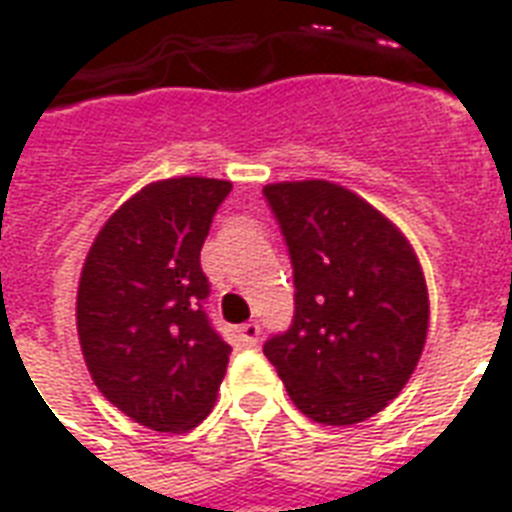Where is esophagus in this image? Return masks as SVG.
<instances>
[{
    "mask_svg": "<svg viewBox=\"0 0 512 512\" xmlns=\"http://www.w3.org/2000/svg\"><path fill=\"white\" fill-rule=\"evenodd\" d=\"M239 339H242V344H247V347H255L257 339H260V323L257 321H249L244 323V326H239Z\"/></svg>",
    "mask_w": 512,
    "mask_h": 512,
    "instance_id": "1",
    "label": "esophagus"
}]
</instances>
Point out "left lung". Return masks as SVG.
I'll list each match as a JSON object with an SVG mask.
<instances>
[{
  "mask_svg": "<svg viewBox=\"0 0 512 512\" xmlns=\"http://www.w3.org/2000/svg\"><path fill=\"white\" fill-rule=\"evenodd\" d=\"M294 268V318L263 352L299 413L326 426L368 421L413 376L429 292L392 220L339 184L263 189Z\"/></svg>",
  "mask_w": 512,
  "mask_h": 512,
  "instance_id": "left-lung-1",
  "label": "left lung"
}]
</instances>
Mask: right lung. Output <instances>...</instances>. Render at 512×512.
<instances>
[{
  "label": "right lung",
  "instance_id": "right-lung-1",
  "mask_svg": "<svg viewBox=\"0 0 512 512\" xmlns=\"http://www.w3.org/2000/svg\"><path fill=\"white\" fill-rule=\"evenodd\" d=\"M231 181L181 176L149 184L91 244L76 299L78 339L94 384L155 431L205 421L231 347L205 313L199 252Z\"/></svg>",
  "mask_w": 512,
  "mask_h": 512
}]
</instances>
